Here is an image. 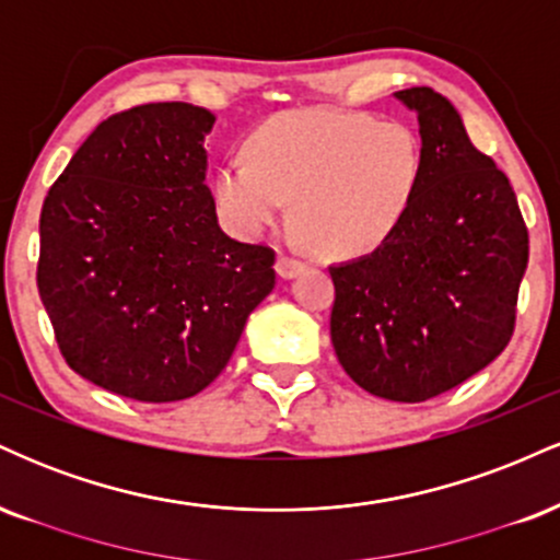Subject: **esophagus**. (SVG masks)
<instances>
[{
    "mask_svg": "<svg viewBox=\"0 0 560 560\" xmlns=\"http://www.w3.org/2000/svg\"><path fill=\"white\" fill-rule=\"evenodd\" d=\"M302 271H305V262L302 260L289 258V255H279V258H276V273H279L281 279H298Z\"/></svg>",
    "mask_w": 560,
    "mask_h": 560,
    "instance_id": "obj_1",
    "label": "esophagus"
}]
</instances>
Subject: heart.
I'll list each match as a JSON object with an SVG mask.
<instances>
[{
	"label": "heart",
	"mask_w": 560,
	"mask_h": 560,
	"mask_svg": "<svg viewBox=\"0 0 560 560\" xmlns=\"http://www.w3.org/2000/svg\"><path fill=\"white\" fill-rule=\"evenodd\" d=\"M421 144L408 126L334 107L271 115L247 158L223 160L213 197L223 221L255 240L294 199L305 240L329 258H361L400 226L421 182Z\"/></svg>",
	"instance_id": "b5f03b06"
}]
</instances>
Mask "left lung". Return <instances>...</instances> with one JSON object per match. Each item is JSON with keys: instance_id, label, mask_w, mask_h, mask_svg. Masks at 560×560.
Returning a JSON list of instances; mask_svg holds the SVG:
<instances>
[{"instance_id": "8db88e82", "label": "left lung", "mask_w": 560, "mask_h": 560, "mask_svg": "<svg viewBox=\"0 0 560 560\" xmlns=\"http://www.w3.org/2000/svg\"><path fill=\"white\" fill-rule=\"evenodd\" d=\"M395 100L419 118L421 182L387 242L329 268L331 345L358 387L423 402L505 350L529 234L505 173L450 100L429 86Z\"/></svg>"}]
</instances>
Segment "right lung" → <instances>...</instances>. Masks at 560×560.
Masks as SVG:
<instances>
[{
  "label": "right lung",
  "instance_id": "add662e5",
  "mask_svg": "<svg viewBox=\"0 0 560 560\" xmlns=\"http://www.w3.org/2000/svg\"><path fill=\"white\" fill-rule=\"evenodd\" d=\"M215 115L155 102L102 120L49 189L38 294L75 374L139 402L195 397L276 284L273 249L218 226Z\"/></svg>",
  "mask_w": 560,
  "mask_h": 560
}]
</instances>
